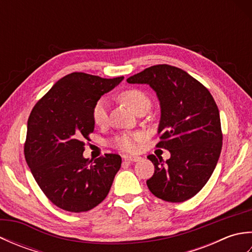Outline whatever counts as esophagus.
I'll list each match as a JSON object with an SVG mask.
<instances>
[{
	"instance_id": "obj_1",
	"label": "esophagus",
	"mask_w": 252,
	"mask_h": 252,
	"mask_svg": "<svg viewBox=\"0 0 252 252\" xmlns=\"http://www.w3.org/2000/svg\"><path fill=\"white\" fill-rule=\"evenodd\" d=\"M123 158H125L126 161H129V162H135L141 159V157L138 156H123Z\"/></svg>"
}]
</instances>
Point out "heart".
Instances as JSON below:
<instances>
[{
  "label": "heart",
  "mask_w": 252,
  "mask_h": 252,
  "mask_svg": "<svg viewBox=\"0 0 252 252\" xmlns=\"http://www.w3.org/2000/svg\"><path fill=\"white\" fill-rule=\"evenodd\" d=\"M119 99L123 101L126 106L137 112L144 107H151L152 100L151 97L140 89L131 88L125 90L119 94ZM92 117L95 125L103 126L108 119V104L104 98H100L96 101L93 109H92ZM144 140V135L142 133H121L117 135L112 144L116 148L125 153H134L137 151L138 144Z\"/></svg>",
  "instance_id": "heart-1"
}]
</instances>
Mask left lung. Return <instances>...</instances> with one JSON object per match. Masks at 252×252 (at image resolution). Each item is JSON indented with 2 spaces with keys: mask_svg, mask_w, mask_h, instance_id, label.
Here are the masks:
<instances>
[{
  "mask_svg": "<svg viewBox=\"0 0 252 252\" xmlns=\"http://www.w3.org/2000/svg\"><path fill=\"white\" fill-rule=\"evenodd\" d=\"M126 81L148 84L156 92L161 109L157 147L171 154L165 162L147 156L155 165L146 182L149 190L170 202L194 197L210 179L222 149L220 114L212 95L186 71L165 63L146 68Z\"/></svg>",
  "mask_w": 252,
  "mask_h": 252,
  "instance_id": "left-lung-1",
  "label": "left lung"
}]
</instances>
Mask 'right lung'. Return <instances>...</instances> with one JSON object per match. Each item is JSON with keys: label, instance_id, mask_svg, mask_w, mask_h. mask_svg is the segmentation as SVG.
<instances>
[{"label": "right lung", "instance_id": "add662e5", "mask_svg": "<svg viewBox=\"0 0 252 252\" xmlns=\"http://www.w3.org/2000/svg\"><path fill=\"white\" fill-rule=\"evenodd\" d=\"M122 80L72 72L58 80L31 111L26 161L44 195L63 210L89 211L108 195L121 157L85 159L84 141L94 131L95 103Z\"/></svg>", "mask_w": 252, "mask_h": 252}]
</instances>
